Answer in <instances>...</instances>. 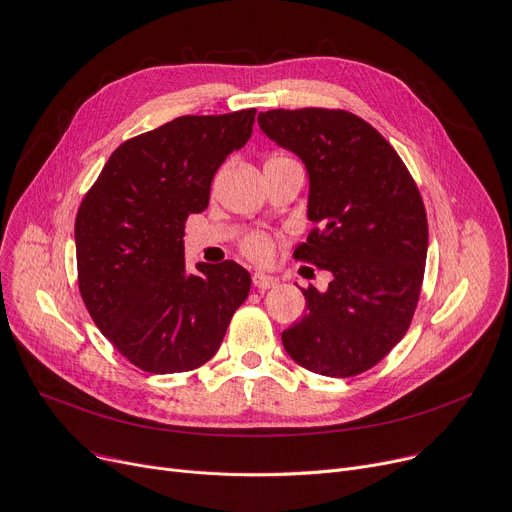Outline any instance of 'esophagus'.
<instances>
[{
	"instance_id": "34e87169",
	"label": "esophagus",
	"mask_w": 512,
	"mask_h": 512,
	"mask_svg": "<svg viewBox=\"0 0 512 512\" xmlns=\"http://www.w3.org/2000/svg\"><path fill=\"white\" fill-rule=\"evenodd\" d=\"M252 283H254L256 289H270V287H275L279 281L275 277L266 275V273H254L252 275Z\"/></svg>"
}]
</instances>
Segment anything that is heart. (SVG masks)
<instances>
[{
    "label": "heart",
    "instance_id": "b5f03b06",
    "mask_svg": "<svg viewBox=\"0 0 512 512\" xmlns=\"http://www.w3.org/2000/svg\"><path fill=\"white\" fill-rule=\"evenodd\" d=\"M242 250L250 260L266 264L275 256V242L266 233H252L244 239Z\"/></svg>",
    "mask_w": 512,
    "mask_h": 512
}]
</instances>
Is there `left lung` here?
<instances>
[{
  "mask_svg": "<svg viewBox=\"0 0 512 512\" xmlns=\"http://www.w3.org/2000/svg\"><path fill=\"white\" fill-rule=\"evenodd\" d=\"M258 124L308 169L318 227L293 256L330 273L326 291L304 289L306 314L283 330V347L314 374H362L411 324L428 254L424 200L397 150L349 111L270 109Z\"/></svg>",
  "mask_w": 512,
  "mask_h": 512,
  "instance_id": "1",
  "label": "left lung"
}]
</instances>
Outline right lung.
<instances>
[{
	"label": "right lung",
	"mask_w": 512,
	"mask_h": 512,
	"mask_svg": "<svg viewBox=\"0 0 512 512\" xmlns=\"http://www.w3.org/2000/svg\"><path fill=\"white\" fill-rule=\"evenodd\" d=\"M256 109L182 115L119 144L76 215L78 287L101 333L150 374L200 368L213 357L250 273L233 260L190 273L184 227L208 206L223 161L242 148Z\"/></svg>",
	"instance_id": "1"
}]
</instances>
